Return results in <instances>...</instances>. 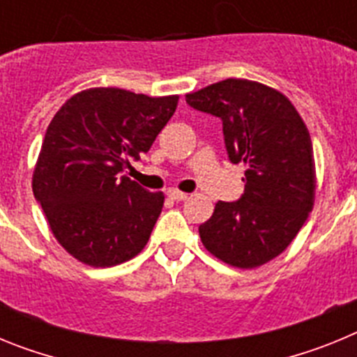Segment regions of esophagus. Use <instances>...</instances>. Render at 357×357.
Returning <instances> with one entry per match:
<instances>
[{"label":"esophagus","instance_id":"1","mask_svg":"<svg viewBox=\"0 0 357 357\" xmlns=\"http://www.w3.org/2000/svg\"><path fill=\"white\" fill-rule=\"evenodd\" d=\"M168 197L172 198V200L182 202V200H185V198H188L189 195L188 193H182V191H178V189H172V191H168Z\"/></svg>","mask_w":357,"mask_h":357}]
</instances>
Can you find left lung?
<instances>
[{"label": "left lung", "mask_w": 357, "mask_h": 357, "mask_svg": "<svg viewBox=\"0 0 357 357\" xmlns=\"http://www.w3.org/2000/svg\"><path fill=\"white\" fill-rule=\"evenodd\" d=\"M185 102L222 119L230 162L247 166L245 193L218 202L198 227L202 243L230 266H261L288 248L314 206L307 127L284 94L245 78L211 84L185 94Z\"/></svg>", "instance_id": "1"}]
</instances>
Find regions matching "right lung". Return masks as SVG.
I'll return each mask as SVG.
<instances>
[{
    "mask_svg": "<svg viewBox=\"0 0 357 357\" xmlns=\"http://www.w3.org/2000/svg\"><path fill=\"white\" fill-rule=\"evenodd\" d=\"M178 96L118 87L73 94L50 123L31 189L55 239L80 263L116 266L144 248L164 206L121 172L175 114Z\"/></svg>",
    "mask_w": 357,
    "mask_h": 357,
    "instance_id": "obj_1",
    "label": "right lung"
}]
</instances>
